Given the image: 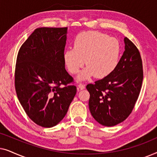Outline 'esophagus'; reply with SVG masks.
<instances>
[{
	"mask_svg": "<svg viewBox=\"0 0 157 157\" xmlns=\"http://www.w3.org/2000/svg\"><path fill=\"white\" fill-rule=\"evenodd\" d=\"M78 87L79 89L82 90V89H85V85L83 84V83H79V84L78 85Z\"/></svg>",
	"mask_w": 157,
	"mask_h": 157,
	"instance_id": "obj_1",
	"label": "esophagus"
}]
</instances>
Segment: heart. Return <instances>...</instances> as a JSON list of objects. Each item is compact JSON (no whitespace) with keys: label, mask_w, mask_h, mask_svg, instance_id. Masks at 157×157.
<instances>
[{"label":"heart","mask_w":157,"mask_h":157,"mask_svg":"<svg viewBox=\"0 0 157 157\" xmlns=\"http://www.w3.org/2000/svg\"><path fill=\"white\" fill-rule=\"evenodd\" d=\"M120 45L117 39L98 31H86L74 39V48H67L63 59L68 71L78 73L85 63L87 67L78 76L85 80L96 76L103 78L115 69L119 62Z\"/></svg>","instance_id":"heart-1"}]
</instances>
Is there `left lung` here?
Masks as SVG:
<instances>
[{"instance_id": "obj_1", "label": "left lung", "mask_w": 157, "mask_h": 157, "mask_svg": "<svg viewBox=\"0 0 157 157\" xmlns=\"http://www.w3.org/2000/svg\"><path fill=\"white\" fill-rule=\"evenodd\" d=\"M125 51L115 69L86 89L89 110L96 121L113 126L124 121L134 109L143 81V66L136 46L124 38Z\"/></svg>"}]
</instances>
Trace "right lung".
Here are the masks:
<instances>
[{"label":"right lung","instance_id":"1","mask_svg":"<svg viewBox=\"0 0 157 157\" xmlns=\"http://www.w3.org/2000/svg\"><path fill=\"white\" fill-rule=\"evenodd\" d=\"M67 27L36 29L19 49L15 69L17 96L29 117L42 127L57 125L76 94L65 69Z\"/></svg>","mask_w":157,"mask_h":157}]
</instances>
